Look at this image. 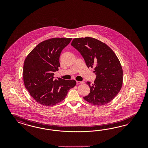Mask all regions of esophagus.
I'll use <instances>...</instances> for the list:
<instances>
[{
    "label": "esophagus",
    "mask_w": 148,
    "mask_h": 148,
    "mask_svg": "<svg viewBox=\"0 0 148 148\" xmlns=\"http://www.w3.org/2000/svg\"><path fill=\"white\" fill-rule=\"evenodd\" d=\"M76 83L77 84H82L84 83L83 81H76Z\"/></svg>",
    "instance_id": "1"
}]
</instances>
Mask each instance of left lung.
I'll use <instances>...</instances> for the list:
<instances>
[{
  "label": "left lung",
  "mask_w": 148,
  "mask_h": 148,
  "mask_svg": "<svg viewBox=\"0 0 148 148\" xmlns=\"http://www.w3.org/2000/svg\"><path fill=\"white\" fill-rule=\"evenodd\" d=\"M71 45L80 53L87 67H94L97 75L93 84L87 82L90 93L84 99L97 106L110 103L123 85V69L116 55L105 43L90 37L75 38Z\"/></svg>",
  "instance_id": "obj_1"
}]
</instances>
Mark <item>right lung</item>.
<instances>
[{
    "instance_id": "obj_1",
    "label": "right lung",
    "mask_w": 148,
    "mask_h": 148,
    "mask_svg": "<svg viewBox=\"0 0 148 148\" xmlns=\"http://www.w3.org/2000/svg\"><path fill=\"white\" fill-rule=\"evenodd\" d=\"M71 38H53L44 40L32 50L25 59L23 80L27 90L38 103L53 106L63 101L68 90L76 85L74 80L54 79L60 67V54Z\"/></svg>"
}]
</instances>
